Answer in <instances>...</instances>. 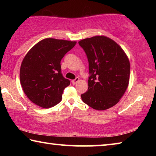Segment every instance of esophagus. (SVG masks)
<instances>
[{
	"label": "esophagus",
	"instance_id": "esophagus-1",
	"mask_svg": "<svg viewBox=\"0 0 156 156\" xmlns=\"http://www.w3.org/2000/svg\"><path fill=\"white\" fill-rule=\"evenodd\" d=\"M79 80H80V78L77 77V78H76L74 79V80H72V84H75L77 83Z\"/></svg>",
	"mask_w": 156,
	"mask_h": 156
}]
</instances>
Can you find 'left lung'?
Wrapping results in <instances>:
<instances>
[{
  "instance_id": "obj_1",
  "label": "left lung",
  "mask_w": 156,
  "mask_h": 156,
  "mask_svg": "<svg viewBox=\"0 0 156 156\" xmlns=\"http://www.w3.org/2000/svg\"><path fill=\"white\" fill-rule=\"evenodd\" d=\"M85 51L91 76L88 91L81 95L84 103L98 111L106 110L120 101L128 87L130 62L119 44L105 36L78 42Z\"/></svg>"
}]
</instances>
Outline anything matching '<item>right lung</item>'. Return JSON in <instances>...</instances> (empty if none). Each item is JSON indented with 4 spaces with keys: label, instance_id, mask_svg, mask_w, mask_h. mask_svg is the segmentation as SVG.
<instances>
[{
    "label": "right lung",
    "instance_id": "obj_1",
    "mask_svg": "<svg viewBox=\"0 0 156 156\" xmlns=\"http://www.w3.org/2000/svg\"><path fill=\"white\" fill-rule=\"evenodd\" d=\"M76 44V41L47 38L27 53L21 63L20 81L33 103L47 109L61 101L63 90L70 81L62 75L60 61Z\"/></svg>",
    "mask_w": 156,
    "mask_h": 156
}]
</instances>
